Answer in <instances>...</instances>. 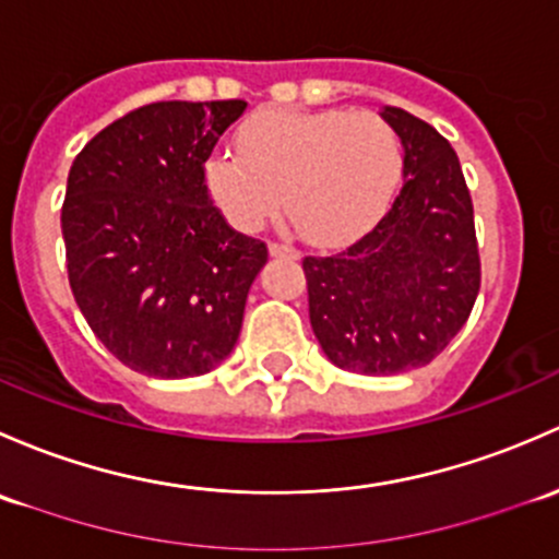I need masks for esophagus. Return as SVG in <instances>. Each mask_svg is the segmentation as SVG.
I'll return each instance as SVG.
<instances>
[{
    "instance_id": "34e87169",
    "label": "esophagus",
    "mask_w": 559,
    "mask_h": 559,
    "mask_svg": "<svg viewBox=\"0 0 559 559\" xmlns=\"http://www.w3.org/2000/svg\"><path fill=\"white\" fill-rule=\"evenodd\" d=\"M269 252H272V258H293V261L298 258V252L293 250V247L277 245V241H272V245H269Z\"/></svg>"
}]
</instances>
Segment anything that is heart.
Instances as JSON below:
<instances>
[{
	"label": "heart",
	"mask_w": 559,
	"mask_h": 559,
	"mask_svg": "<svg viewBox=\"0 0 559 559\" xmlns=\"http://www.w3.org/2000/svg\"><path fill=\"white\" fill-rule=\"evenodd\" d=\"M237 152L204 160L212 204L241 234L282 210L312 245H344L379 221L399 188L404 151L377 112L266 109L237 131Z\"/></svg>",
	"instance_id": "b5f03b06"
}]
</instances>
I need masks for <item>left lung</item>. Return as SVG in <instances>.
I'll return each mask as SVG.
<instances>
[{"label":"left lung","mask_w":559,"mask_h":559,"mask_svg":"<svg viewBox=\"0 0 559 559\" xmlns=\"http://www.w3.org/2000/svg\"><path fill=\"white\" fill-rule=\"evenodd\" d=\"M404 145V188L344 252L307 258L309 320L333 366L393 377L436 358L479 293L474 204L452 145L401 107L379 109Z\"/></svg>","instance_id":"obj_1"}]
</instances>
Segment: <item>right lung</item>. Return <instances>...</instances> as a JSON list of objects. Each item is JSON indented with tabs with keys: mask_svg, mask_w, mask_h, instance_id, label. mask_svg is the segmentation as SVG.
<instances>
[{
	"mask_svg": "<svg viewBox=\"0 0 559 559\" xmlns=\"http://www.w3.org/2000/svg\"><path fill=\"white\" fill-rule=\"evenodd\" d=\"M247 102H155L109 123L69 169L61 231L74 301L102 344L158 379L231 355L266 245L237 234L204 160Z\"/></svg>",
	"mask_w": 559,
	"mask_h": 559,
	"instance_id": "right-lung-1",
	"label": "right lung"
}]
</instances>
